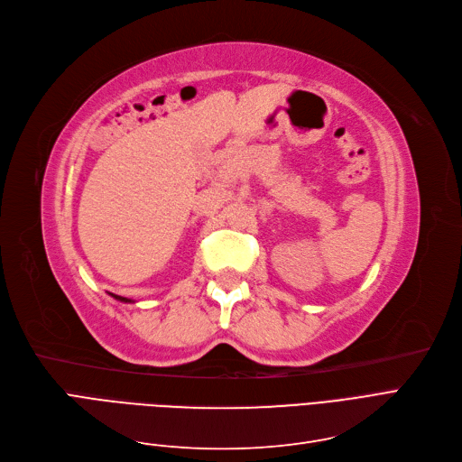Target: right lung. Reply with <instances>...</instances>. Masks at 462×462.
Listing matches in <instances>:
<instances>
[{
	"label": "right lung",
	"mask_w": 462,
	"mask_h": 462,
	"mask_svg": "<svg viewBox=\"0 0 462 462\" xmlns=\"http://www.w3.org/2000/svg\"><path fill=\"white\" fill-rule=\"evenodd\" d=\"M114 299H117V300H122V302H131V299H125V297H119V295H112Z\"/></svg>",
	"instance_id": "right-lung-1"
}]
</instances>
